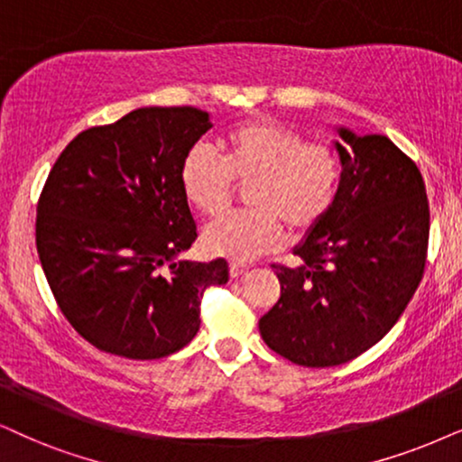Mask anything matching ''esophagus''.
<instances>
[{
    "mask_svg": "<svg viewBox=\"0 0 462 462\" xmlns=\"http://www.w3.org/2000/svg\"><path fill=\"white\" fill-rule=\"evenodd\" d=\"M247 264H241V262H230V277L232 279H238L241 274L247 273Z\"/></svg>",
    "mask_w": 462,
    "mask_h": 462,
    "instance_id": "obj_1",
    "label": "esophagus"
}]
</instances>
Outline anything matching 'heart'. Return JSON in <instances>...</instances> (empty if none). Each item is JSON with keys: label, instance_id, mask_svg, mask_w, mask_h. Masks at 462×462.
Returning <instances> with one entry per match:
<instances>
[{"label": "heart", "instance_id": "b5f03b06", "mask_svg": "<svg viewBox=\"0 0 462 462\" xmlns=\"http://www.w3.org/2000/svg\"><path fill=\"white\" fill-rule=\"evenodd\" d=\"M219 157L194 144L179 168L185 202L207 219L230 207L235 183L246 185L247 211L227 215L204 230L208 254L249 262L277 249L285 226L305 235L322 224L341 188V160L335 147L305 140L300 132L266 116L245 119L217 138Z\"/></svg>", "mask_w": 462, "mask_h": 462}]
</instances>
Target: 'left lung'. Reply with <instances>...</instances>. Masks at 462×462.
Masks as SVG:
<instances>
[{
  "label": "left lung",
  "instance_id": "1",
  "mask_svg": "<svg viewBox=\"0 0 462 462\" xmlns=\"http://www.w3.org/2000/svg\"><path fill=\"white\" fill-rule=\"evenodd\" d=\"M341 188L322 224L277 268L282 296L260 319L273 352L300 366L358 358L399 322L422 282L429 200L422 174L386 136L338 130Z\"/></svg>",
  "mask_w": 462,
  "mask_h": 462
}]
</instances>
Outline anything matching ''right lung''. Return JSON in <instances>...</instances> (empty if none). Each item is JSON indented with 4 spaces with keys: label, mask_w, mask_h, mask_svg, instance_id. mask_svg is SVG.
Returning a JSON list of instances; mask_svg holds the SVG:
<instances>
[{
    "label": "right lung",
    "mask_w": 462,
    "mask_h": 462,
    "mask_svg": "<svg viewBox=\"0 0 462 462\" xmlns=\"http://www.w3.org/2000/svg\"><path fill=\"white\" fill-rule=\"evenodd\" d=\"M208 113L149 106L80 132L38 200L36 247L61 313L106 354L153 360L200 328V299L227 262L179 260L198 232L179 168Z\"/></svg>",
    "instance_id": "obj_1"
}]
</instances>
